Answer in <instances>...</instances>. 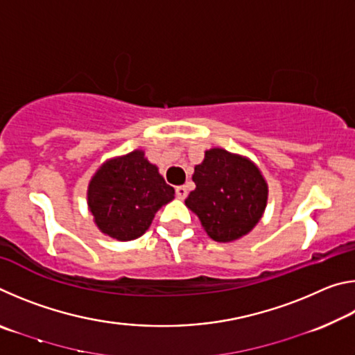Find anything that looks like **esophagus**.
Wrapping results in <instances>:
<instances>
[{"label": "esophagus", "mask_w": 355, "mask_h": 355, "mask_svg": "<svg viewBox=\"0 0 355 355\" xmlns=\"http://www.w3.org/2000/svg\"><path fill=\"white\" fill-rule=\"evenodd\" d=\"M175 192H177V197L178 199H184L186 196H188V188H186V186H177L175 188Z\"/></svg>", "instance_id": "1"}]
</instances>
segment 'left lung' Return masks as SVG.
<instances>
[{
  "mask_svg": "<svg viewBox=\"0 0 355 355\" xmlns=\"http://www.w3.org/2000/svg\"><path fill=\"white\" fill-rule=\"evenodd\" d=\"M184 205L197 218L207 235L218 243H232L252 232L268 205L269 188L263 173L248 156L209 148L194 167Z\"/></svg>",
  "mask_w": 355,
  "mask_h": 355,
  "instance_id": "left-lung-1",
  "label": "left lung"
}]
</instances>
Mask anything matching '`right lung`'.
Masks as SVG:
<instances>
[{
  "mask_svg": "<svg viewBox=\"0 0 355 355\" xmlns=\"http://www.w3.org/2000/svg\"><path fill=\"white\" fill-rule=\"evenodd\" d=\"M175 191L144 150L106 159L87 186V208L103 235L133 241L148 230L158 209L173 200Z\"/></svg>",
  "mask_w": 355,
  "mask_h": 355,
  "instance_id": "obj_1",
  "label": "right lung"
}]
</instances>
